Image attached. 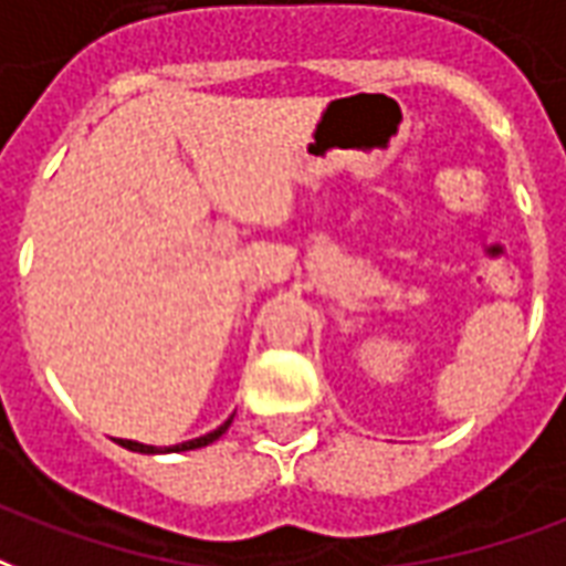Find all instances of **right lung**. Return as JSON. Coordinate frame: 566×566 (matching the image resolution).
<instances>
[{
    "mask_svg": "<svg viewBox=\"0 0 566 566\" xmlns=\"http://www.w3.org/2000/svg\"><path fill=\"white\" fill-rule=\"evenodd\" d=\"M233 420V417H230ZM228 422H221L216 432L203 434V438H195V441H186V443H177V447H167V453H182V450H198V447H207V443L219 441L221 434L228 432ZM125 447V450H134V453H161V450H155V447H149V443H137V441H119Z\"/></svg>",
    "mask_w": 566,
    "mask_h": 566,
    "instance_id": "add662e5",
    "label": "right lung"
}]
</instances>
